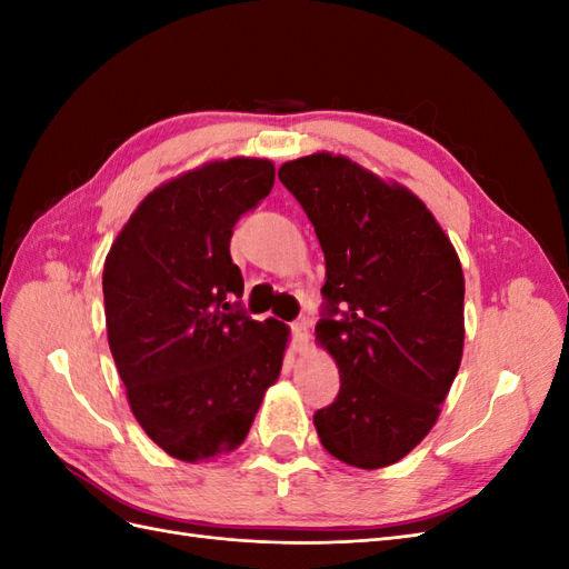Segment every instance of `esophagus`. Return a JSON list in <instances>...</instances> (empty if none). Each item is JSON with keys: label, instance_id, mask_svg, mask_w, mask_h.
<instances>
[{"label": "esophagus", "instance_id": "esophagus-1", "mask_svg": "<svg viewBox=\"0 0 569 569\" xmlns=\"http://www.w3.org/2000/svg\"><path fill=\"white\" fill-rule=\"evenodd\" d=\"M306 341H308V322L306 320L291 322V347H295V351H303Z\"/></svg>", "mask_w": 569, "mask_h": 569}]
</instances>
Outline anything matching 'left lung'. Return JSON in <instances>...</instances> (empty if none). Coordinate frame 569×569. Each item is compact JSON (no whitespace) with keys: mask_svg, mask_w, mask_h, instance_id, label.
Returning a JSON list of instances; mask_svg holds the SVG:
<instances>
[{"mask_svg":"<svg viewBox=\"0 0 569 569\" xmlns=\"http://www.w3.org/2000/svg\"><path fill=\"white\" fill-rule=\"evenodd\" d=\"M278 176L325 253L316 341L335 358L341 387L313 416L318 437L353 468H387L429 435L460 368L458 253L408 187L347 157L318 151Z\"/></svg>","mask_w":569,"mask_h":569,"instance_id":"obj_1","label":"left lung"}]
</instances>
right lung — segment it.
I'll return each instance as SVG.
<instances>
[{"label": "right lung", "mask_w": 569, "mask_h": 569, "mask_svg": "<svg viewBox=\"0 0 569 569\" xmlns=\"http://www.w3.org/2000/svg\"><path fill=\"white\" fill-rule=\"evenodd\" d=\"M274 182L268 159L209 161L137 206L104 263L109 349L134 420L184 462L234 451L278 382L289 327L239 308L232 228Z\"/></svg>", "instance_id": "right-lung-1"}]
</instances>
